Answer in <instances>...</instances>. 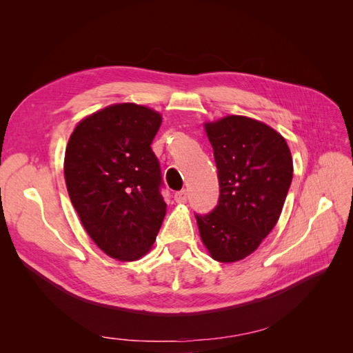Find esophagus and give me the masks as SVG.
Returning a JSON list of instances; mask_svg holds the SVG:
<instances>
[{
	"instance_id": "1",
	"label": "esophagus",
	"mask_w": 353,
	"mask_h": 353,
	"mask_svg": "<svg viewBox=\"0 0 353 353\" xmlns=\"http://www.w3.org/2000/svg\"><path fill=\"white\" fill-rule=\"evenodd\" d=\"M187 190H181V191H178V193H175V196H174V199H175V201L176 203H185L187 201Z\"/></svg>"
}]
</instances>
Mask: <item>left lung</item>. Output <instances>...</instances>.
<instances>
[{
	"mask_svg": "<svg viewBox=\"0 0 353 353\" xmlns=\"http://www.w3.org/2000/svg\"><path fill=\"white\" fill-rule=\"evenodd\" d=\"M218 168L219 201L209 215H196L210 258L239 262L259 248L279 222L293 178L284 137L248 116L205 122Z\"/></svg>",
	"mask_w": 353,
	"mask_h": 353,
	"instance_id": "1",
	"label": "left lung"
}]
</instances>
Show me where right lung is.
<instances>
[{
  "mask_svg": "<svg viewBox=\"0 0 353 353\" xmlns=\"http://www.w3.org/2000/svg\"><path fill=\"white\" fill-rule=\"evenodd\" d=\"M162 114L135 103L94 112L74 128L65 153L73 208L91 240L113 259L131 262L152 250L166 215L152 141Z\"/></svg>",
  "mask_w": 353,
  "mask_h": 353,
  "instance_id": "1",
  "label": "right lung"
}]
</instances>
